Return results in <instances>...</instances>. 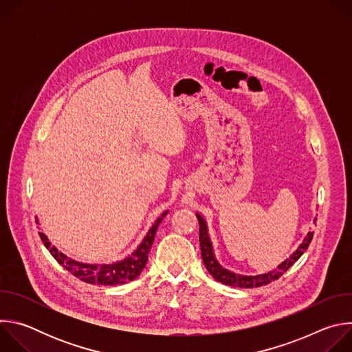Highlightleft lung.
Wrapping results in <instances>:
<instances>
[{
    "label": "left lung",
    "instance_id": "8db88e82",
    "mask_svg": "<svg viewBox=\"0 0 352 352\" xmlns=\"http://www.w3.org/2000/svg\"><path fill=\"white\" fill-rule=\"evenodd\" d=\"M197 221H199V242H200V250H202V259L204 263L208 269V272L213 276L214 280L226 284V285H231V287H239V288H254V287H262L266 285L274 280H277L278 277H281L284 274V272H287L300 256L304 255L305 250L308 249L312 238H314V232L309 231L307 234V236L304 238L302 243H300L295 252L287 258L283 263H280L274 270L263 273V274H256V276H243V274H238L234 272H230L228 269H224L216 259L214 256V250H213V245L209 236V230H208V224L205 221V219L200 216L199 213H196ZM314 223H316V219L314 220Z\"/></svg>",
    "mask_w": 352,
    "mask_h": 352
}]
</instances>
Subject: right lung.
Instances as JSON below:
<instances>
[{
    "instance_id": "right-lung-1",
    "label": "right lung",
    "mask_w": 352,
    "mask_h": 352,
    "mask_svg": "<svg viewBox=\"0 0 352 352\" xmlns=\"http://www.w3.org/2000/svg\"><path fill=\"white\" fill-rule=\"evenodd\" d=\"M168 210L164 212L153 224V227L148 230L143 241L139 243V246L133 250V252L126 256L122 261L110 263V265H90V263H82L76 262L52 245V242L48 241L45 234L38 232L44 246L50 250V254L53 255V258L63 265L69 273H72L75 277L79 280L89 283V284H96V285H117V284H125L128 281L135 280L143 270L147 262V256L150 252V248L153 245L156 231L163 221V219L167 216ZM36 223L38 224V220L36 217Z\"/></svg>"
}]
</instances>
